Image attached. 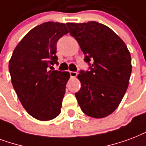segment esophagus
Masks as SVG:
<instances>
[{
  "label": "esophagus",
  "instance_id": "obj_1",
  "mask_svg": "<svg viewBox=\"0 0 146 146\" xmlns=\"http://www.w3.org/2000/svg\"><path fill=\"white\" fill-rule=\"evenodd\" d=\"M78 73L76 72H73V71H70V75L71 77H76L77 76Z\"/></svg>",
  "mask_w": 146,
  "mask_h": 146
}]
</instances>
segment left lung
I'll use <instances>...</instances> for the list:
<instances>
[{
	"label": "left lung",
	"mask_w": 146,
	"mask_h": 146,
	"mask_svg": "<svg viewBox=\"0 0 146 146\" xmlns=\"http://www.w3.org/2000/svg\"><path fill=\"white\" fill-rule=\"evenodd\" d=\"M66 25L90 65V70H80L77 76L81 83L75 93L78 104L90 117H106L116 110L127 90L132 73L129 51L104 24L90 21Z\"/></svg>",
	"instance_id": "1"
}]
</instances>
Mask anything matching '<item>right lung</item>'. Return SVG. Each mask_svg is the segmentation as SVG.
Here are the masks:
<instances>
[{
    "mask_svg": "<svg viewBox=\"0 0 146 146\" xmlns=\"http://www.w3.org/2000/svg\"><path fill=\"white\" fill-rule=\"evenodd\" d=\"M68 32L58 22L35 27L20 41L9 61L14 90L27 112L36 119L51 120L61 112L70 73L49 67L58 63L56 43Z\"/></svg>",
    "mask_w": 146,
    "mask_h": 146,
    "instance_id": "1",
    "label": "right lung"
}]
</instances>
